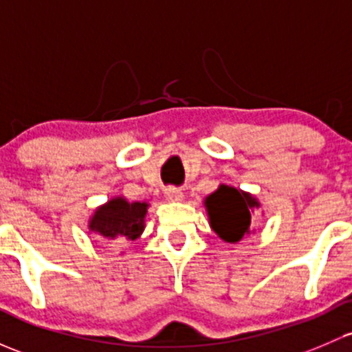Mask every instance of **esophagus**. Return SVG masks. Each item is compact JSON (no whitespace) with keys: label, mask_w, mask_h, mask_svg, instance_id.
Segmentation results:
<instances>
[{"label":"esophagus","mask_w":352,"mask_h":352,"mask_svg":"<svg viewBox=\"0 0 352 352\" xmlns=\"http://www.w3.org/2000/svg\"><path fill=\"white\" fill-rule=\"evenodd\" d=\"M165 197H166V201H170V202H180L184 199V194L179 190V188L168 187V188H165Z\"/></svg>","instance_id":"esophagus-1"}]
</instances>
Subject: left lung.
Segmentation results:
<instances>
[{
  "mask_svg": "<svg viewBox=\"0 0 352 352\" xmlns=\"http://www.w3.org/2000/svg\"><path fill=\"white\" fill-rule=\"evenodd\" d=\"M204 206L212 231L226 243H238L251 232V212L260 202L250 192L223 184L207 195Z\"/></svg>",
  "mask_w": 352,
  "mask_h": 352,
  "instance_id": "left-lung-1",
  "label": "left lung"
}]
</instances>
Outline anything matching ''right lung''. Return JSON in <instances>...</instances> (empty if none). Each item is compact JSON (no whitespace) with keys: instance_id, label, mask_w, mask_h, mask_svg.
Returning <instances> with one entry per match:
<instances>
[{"instance_id":"right-lung-1","label":"right lung","mask_w":352,"mask_h":352,"mask_svg":"<svg viewBox=\"0 0 352 352\" xmlns=\"http://www.w3.org/2000/svg\"><path fill=\"white\" fill-rule=\"evenodd\" d=\"M146 212V202H128L124 197H113L94 210L89 219V231L101 241H135L145 231Z\"/></svg>"}]
</instances>
